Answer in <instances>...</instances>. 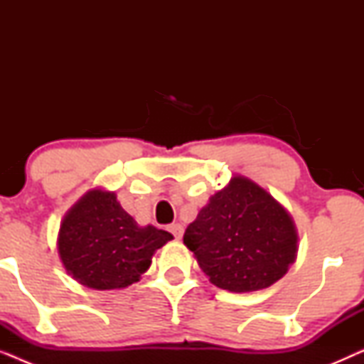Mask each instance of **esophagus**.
<instances>
[{"label":"esophagus","mask_w":364,"mask_h":364,"mask_svg":"<svg viewBox=\"0 0 364 364\" xmlns=\"http://www.w3.org/2000/svg\"><path fill=\"white\" fill-rule=\"evenodd\" d=\"M168 230H171V233L176 238H181L183 235V227L181 225V223H172V225L168 227Z\"/></svg>","instance_id":"1"}]
</instances>
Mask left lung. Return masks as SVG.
<instances>
[{
    "label": "left lung",
    "instance_id": "8db88e82",
    "mask_svg": "<svg viewBox=\"0 0 364 364\" xmlns=\"http://www.w3.org/2000/svg\"><path fill=\"white\" fill-rule=\"evenodd\" d=\"M296 240L285 208L245 177H233L183 233L213 285L237 293L280 280L295 262Z\"/></svg>",
    "mask_w": 364,
    "mask_h": 364
}]
</instances>
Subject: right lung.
<instances>
[{
	"label": "right lung",
	"instance_id": "right-lung-1",
	"mask_svg": "<svg viewBox=\"0 0 364 364\" xmlns=\"http://www.w3.org/2000/svg\"><path fill=\"white\" fill-rule=\"evenodd\" d=\"M168 240L166 230L139 227L116 193L91 191L64 217L58 248L74 280L94 290H116L137 282Z\"/></svg>",
	"mask_w": 364,
	"mask_h": 364
}]
</instances>
